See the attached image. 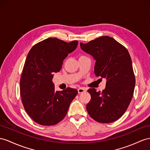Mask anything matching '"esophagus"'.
<instances>
[{
    "instance_id": "34e87169",
    "label": "esophagus",
    "mask_w": 150,
    "mask_h": 150,
    "mask_svg": "<svg viewBox=\"0 0 150 150\" xmlns=\"http://www.w3.org/2000/svg\"><path fill=\"white\" fill-rule=\"evenodd\" d=\"M85 92H86V89H85V88L80 87V88H79V89H78V93H79V94L85 93Z\"/></svg>"
}]
</instances>
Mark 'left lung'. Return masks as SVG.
Wrapping results in <instances>:
<instances>
[{
    "mask_svg": "<svg viewBox=\"0 0 150 150\" xmlns=\"http://www.w3.org/2000/svg\"><path fill=\"white\" fill-rule=\"evenodd\" d=\"M80 45L82 51L96 60V76L106 79V87L101 93L94 88L88 90L91 98L86 106L87 112L98 122L116 121L127 109L136 83L127 49L108 36L98 37L87 44L80 42Z\"/></svg>",
    "mask_w": 150,
    "mask_h": 150,
    "instance_id": "obj_1",
    "label": "left lung"
}]
</instances>
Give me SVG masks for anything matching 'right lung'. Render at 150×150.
<instances>
[{"label": "right lung", "instance_id": "1", "mask_svg": "<svg viewBox=\"0 0 150 150\" xmlns=\"http://www.w3.org/2000/svg\"><path fill=\"white\" fill-rule=\"evenodd\" d=\"M78 43L48 38L34 45L28 54L20 79V94L26 113L38 124L54 125L62 120L78 93L70 87L56 91L52 82L53 74L60 71L64 59Z\"/></svg>", "mask_w": 150, "mask_h": 150}]
</instances>
